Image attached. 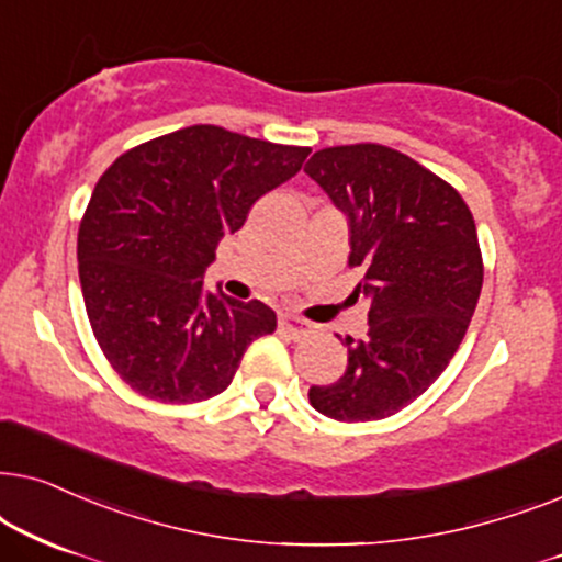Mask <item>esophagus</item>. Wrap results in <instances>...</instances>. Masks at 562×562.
Instances as JSON below:
<instances>
[{"label": "esophagus", "mask_w": 562, "mask_h": 562, "mask_svg": "<svg viewBox=\"0 0 562 562\" xmlns=\"http://www.w3.org/2000/svg\"><path fill=\"white\" fill-rule=\"evenodd\" d=\"M280 328L285 331L290 339H305V336L313 334V324L305 318H297V316H290V313H282L280 316Z\"/></svg>", "instance_id": "1"}]
</instances>
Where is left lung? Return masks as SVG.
Segmentation results:
<instances>
[{"label":"left lung","mask_w":562,"mask_h":562,"mask_svg":"<svg viewBox=\"0 0 562 562\" xmlns=\"http://www.w3.org/2000/svg\"><path fill=\"white\" fill-rule=\"evenodd\" d=\"M305 175L349 218V267L370 297L364 339L347 336V372L313 385L311 406L336 422L398 414L442 375L483 288L470 207L450 182L380 144L321 148Z\"/></svg>","instance_id":"8db88e82"}]
</instances>
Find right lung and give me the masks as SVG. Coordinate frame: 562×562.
<instances>
[{
  "instance_id": "add662e5",
  "label": "right lung",
  "mask_w": 562,
  "mask_h": 562,
  "mask_svg": "<svg viewBox=\"0 0 562 562\" xmlns=\"http://www.w3.org/2000/svg\"><path fill=\"white\" fill-rule=\"evenodd\" d=\"M308 154L190 125L104 169L79 223V280L94 339L133 391L161 403L213 398L246 347L274 331L269 305L207 293L203 272L223 234Z\"/></svg>"
}]
</instances>
